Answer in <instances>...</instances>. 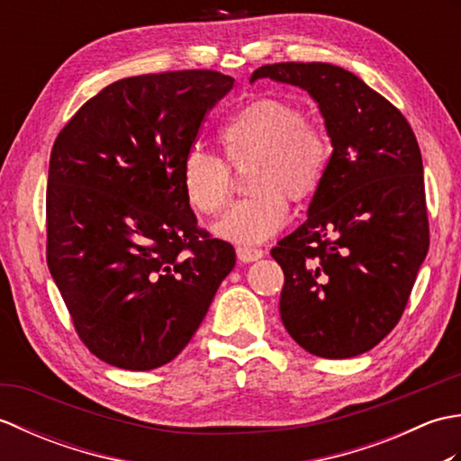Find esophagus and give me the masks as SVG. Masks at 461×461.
<instances>
[{"mask_svg": "<svg viewBox=\"0 0 461 461\" xmlns=\"http://www.w3.org/2000/svg\"><path fill=\"white\" fill-rule=\"evenodd\" d=\"M236 251H238V259L241 263H251V261H258L263 258V249H258V248L240 246Z\"/></svg>", "mask_w": 461, "mask_h": 461, "instance_id": "obj_1", "label": "esophagus"}]
</instances>
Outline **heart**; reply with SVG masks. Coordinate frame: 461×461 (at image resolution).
Here are the masks:
<instances>
[{
	"instance_id": "b5f03b06",
	"label": "heart",
	"mask_w": 461,
	"mask_h": 461,
	"mask_svg": "<svg viewBox=\"0 0 461 461\" xmlns=\"http://www.w3.org/2000/svg\"><path fill=\"white\" fill-rule=\"evenodd\" d=\"M218 139L231 168L256 166L248 184L253 198L238 202L213 225L215 236L246 246L269 240L287 223L285 197L301 203L319 192L332 154L329 132L279 96H258L240 106ZM227 165L200 150L185 156L180 182L192 210L215 215L228 205L233 178Z\"/></svg>"
}]
</instances>
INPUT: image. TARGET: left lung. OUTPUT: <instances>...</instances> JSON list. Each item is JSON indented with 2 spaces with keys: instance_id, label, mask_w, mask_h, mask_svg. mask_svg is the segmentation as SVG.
Instances as JSON below:
<instances>
[{
  "instance_id": "1",
  "label": "left lung",
  "mask_w": 461,
  "mask_h": 461,
  "mask_svg": "<svg viewBox=\"0 0 461 461\" xmlns=\"http://www.w3.org/2000/svg\"><path fill=\"white\" fill-rule=\"evenodd\" d=\"M258 79L307 91L332 142L307 221L271 249L285 276L281 321L311 355L358 357L396 327L428 253L418 140L393 103L342 67L263 65Z\"/></svg>"
}]
</instances>
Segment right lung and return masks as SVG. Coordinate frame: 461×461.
I'll use <instances>...</instances> for the list:
<instances>
[{
  "label": "right lung",
  "mask_w": 461,
  "mask_h": 461,
  "mask_svg": "<svg viewBox=\"0 0 461 461\" xmlns=\"http://www.w3.org/2000/svg\"><path fill=\"white\" fill-rule=\"evenodd\" d=\"M233 86L208 68L121 79L59 132L47 180V266L95 357L124 370L170 362L236 266L182 192V162Z\"/></svg>",
  "instance_id": "add662e5"
}]
</instances>
